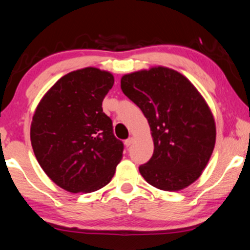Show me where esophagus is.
I'll return each mask as SVG.
<instances>
[{
  "mask_svg": "<svg viewBox=\"0 0 250 250\" xmlns=\"http://www.w3.org/2000/svg\"><path fill=\"white\" fill-rule=\"evenodd\" d=\"M133 141H134V139H133V138H129V139H127V140H126V141H125V146H127V148H128V146H132Z\"/></svg>",
  "mask_w": 250,
  "mask_h": 250,
  "instance_id": "1",
  "label": "esophagus"
}]
</instances>
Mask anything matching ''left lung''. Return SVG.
<instances>
[{
	"label": "left lung",
	"mask_w": 250,
	"mask_h": 250,
	"mask_svg": "<svg viewBox=\"0 0 250 250\" xmlns=\"http://www.w3.org/2000/svg\"><path fill=\"white\" fill-rule=\"evenodd\" d=\"M122 91L148 119L153 155L139 167L146 182L180 191L199 179L213 153L216 125L210 108L179 71L158 66L126 74Z\"/></svg>",
	"instance_id": "obj_1"
}]
</instances>
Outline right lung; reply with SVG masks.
<instances>
[{
	"mask_svg": "<svg viewBox=\"0 0 250 250\" xmlns=\"http://www.w3.org/2000/svg\"><path fill=\"white\" fill-rule=\"evenodd\" d=\"M111 73L86 67L68 73L41 99L30 142L47 176L71 193H88L110 182L123 158L102 101L114 85Z\"/></svg>",
	"mask_w": 250,
	"mask_h": 250,
	"instance_id": "1",
	"label": "right lung"
}]
</instances>
